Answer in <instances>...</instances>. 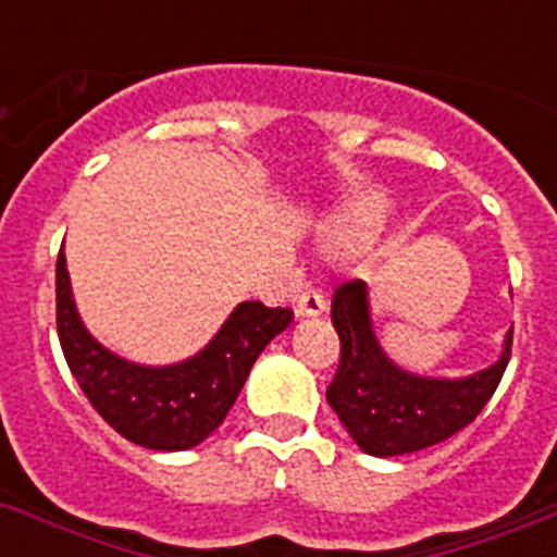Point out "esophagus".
I'll use <instances>...</instances> for the list:
<instances>
[{"instance_id":"34e87169","label":"esophagus","mask_w":557,"mask_h":557,"mask_svg":"<svg viewBox=\"0 0 557 557\" xmlns=\"http://www.w3.org/2000/svg\"><path fill=\"white\" fill-rule=\"evenodd\" d=\"M327 302L325 297L317 292V288H308V292H302L297 297V317H319V313H325Z\"/></svg>"}]
</instances>
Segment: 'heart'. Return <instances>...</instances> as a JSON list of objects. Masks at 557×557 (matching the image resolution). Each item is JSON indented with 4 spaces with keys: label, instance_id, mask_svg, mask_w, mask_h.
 Here are the masks:
<instances>
[{
    "label": "heart",
    "instance_id": "heart-1",
    "mask_svg": "<svg viewBox=\"0 0 557 557\" xmlns=\"http://www.w3.org/2000/svg\"><path fill=\"white\" fill-rule=\"evenodd\" d=\"M389 224V205L379 193H359L331 219L325 244L336 251H364L381 240Z\"/></svg>",
    "mask_w": 557,
    "mask_h": 557
}]
</instances>
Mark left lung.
Here are the masks:
<instances>
[{
	"mask_svg": "<svg viewBox=\"0 0 557 557\" xmlns=\"http://www.w3.org/2000/svg\"><path fill=\"white\" fill-rule=\"evenodd\" d=\"M331 319L338 333V367L327 404L372 457L420 451L466 429L496 393L510 361L512 331L502 359L476 375L459 381L409 375L386 359L372 336L361 280L336 285Z\"/></svg>",
	"mask_w": 557,
	"mask_h": 557,
	"instance_id": "1",
	"label": "left lung"
}]
</instances>
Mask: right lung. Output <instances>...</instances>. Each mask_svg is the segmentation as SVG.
Masks as SVG:
<instances>
[{
	"instance_id": "right-lung-1",
	"label": "right lung",
	"mask_w": 557,
	"mask_h": 557,
	"mask_svg": "<svg viewBox=\"0 0 557 557\" xmlns=\"http://www.w3.org/2000/svg\"><path fill=\"white\" fill-rule=\"evenodd\" d=\"M292 308L240 302L205 350L173 367H139L117 359L86 333L70 292L64 251L55 265V325L61 350L100 418L143 448L185 451L224 423L251 364L280 331Z\"/></svg>"
}]
</instances>
